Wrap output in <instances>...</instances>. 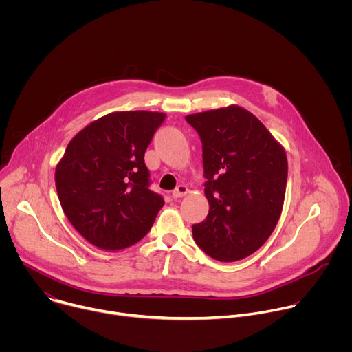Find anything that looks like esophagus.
<instances>
[{
    "mask_svg": "<svg viewBox=\"0 0 352 352\" xmlns=\"http://www.w3.org/2000/svg\"><path fill=\"white\" fill-rule=\"evenodd\" d=\"M188 192H189V189H188V186H186V185H178V186H177V189L173 192V197H174V199L184 197Z\"/></svg>",
    "mask_w": 352,
    "mask_h": 352,
    "instance_id": "esophagus-1",
    "label": "esophagus"
}]
</instances>
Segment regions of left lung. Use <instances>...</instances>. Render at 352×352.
<instances>
[{"label":"left lung","instance_id":"1","mask_svg":"<svg viewBox=\"0 0 352 352\" xmlns=\"http://www.w3.org/2000/svg\"><path fill=\"white\" fill-rule=\"evenodd\" d=\"M204 144L209 214L192 227L199 248L220 262L243 259L267 241L283 212L284 147L248 110L228 106L186 116Z\"/></svg>","mask_w":352,"mask_h":352}]
</instances>
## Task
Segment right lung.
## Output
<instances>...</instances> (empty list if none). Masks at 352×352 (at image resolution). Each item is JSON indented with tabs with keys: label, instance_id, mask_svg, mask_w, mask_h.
Here are the masks:
<instances>
[{
	"label": "right lung",
	"instance_id": "right-lung-1",
	"mask_svg": "<svg viewBox=\"0 0 352 352\" xmlns=\"http://www.w3.org/2000/svg\"><path fill=\"white\" fill-rule=\"evenodd\" d=\"M164 113L116 111L78 132L56 167L61 208L75 230L116 252L152 228L164 200L148 189L144 152Z\"/></svg>",
	"mask_w": 352,
	"mask_h": 352
}]
</instances>
